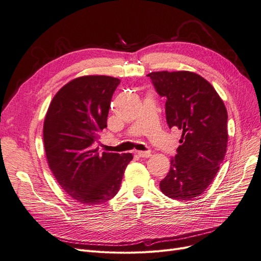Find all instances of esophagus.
<instances>
[{
  "label": "esophagus",
  "instance_id": "obj_1",
  "mask_svg": "<svg viewBox=\"0 0 261 261\" xmlns=\"http://www.w3.org/2000/svg\"><path fill=\"white\" fill-rule=\"evenodd\" d=\"M138 154L141 158H149V156H151V152L150 151H138Z\"/></svg>",
  "mask_w": 261,
  "mask_h": 261
}]
</instances>
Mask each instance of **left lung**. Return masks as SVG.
I'll list each match as a JSON object with an SVG mask.
<instances>
[{
    "label": "left lung",
    "instance_id": "obj_1",
    "mask_svg": "<svg viewBox=\"0 0 261 261\" xmlns=\"http://www.w3.org/2000/svg\"><path fill=\"white\" fill-rule=\"evenodd\" d=\"M150 76L156 93L166 98L169 128L182 130L177 154L161 180L169 198L193 199L211 185L227 149V111L214 87L191 71H155Z\"/></svg>",
    "mask_w": 261,
    "mask_h": 261
}]
</instances>
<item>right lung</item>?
Masks as SVG:
<instances>
[{
	"label": "right lung",
	"instance_id": "right-lung-1",
	"mask_svg": "<svg viewBox=\"0 0 261 261\" xmlns=\"http://www.w3.org/2000/svg\"><path fill=\"white\" fill-rule=\"evenodd\" d=\"M120 80L83 75L64 85L53 97L43 122L48 165L61 188L83 205L114 197L132 153H101L95 148L107 128L111 99Z\"/></svg>",
	"mask_w": 261,
	"mask_h": 261
}]
</instances>
